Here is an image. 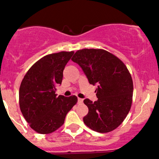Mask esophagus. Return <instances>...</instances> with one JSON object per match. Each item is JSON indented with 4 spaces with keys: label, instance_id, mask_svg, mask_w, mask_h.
<instances>
[{
    "label": "esophagus",
    "instance_id": "34e87169",
    "mask_svg": "<svg viewBox=\"0 0 159 159\" xmlns=\"http://www.w3.org/2000/svg\"><path fill=\"white\" fill-rule=\"evenodd\" d=\"M78 102H79V103H81L82 102H83V99H82V98H78Z\"/></svg>",
    "mask_w": 159,
    "mask_h": 159
}]
</instances>
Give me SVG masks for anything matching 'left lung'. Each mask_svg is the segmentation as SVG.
<instances>
[{"label": "left lung", "instance_id": "left-lung-1", "mask_svg": "<svg viewBox=\"0 0 159 159\" xmlns=\"http://www.w3.org/2000/svg\"><path fill=\"white\" fill-rule=\"evenodd\" d=\"M72 61L81 66L90 84L97 85V101L84 100L89 109L84 123L97 132L114 130L123 123L132 106L133 81L127 67L103 49L78 50Z\"/></svg>", "mask_w": 159, "mask_h": 159}]
</instances>
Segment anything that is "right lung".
Listing matches in <instances>:
<instances>
[{
    "mask_svg": "<svg viewBox=\"0 0 159 159\" xmlns=\"http://www.w3.org/2000/svg\"><path fill=\"white\" fill-rule=\"evenodd\" d=\"M74 52L48 54L27 71L19 88V106L30 126L40 134L52 133L64 123L67 113L77 103L75 96L55 94L63 72Z\"/></svg>",
    "mask_w": 159,
    "mask_h": 159,
    "instance_id": "obj_1",
    "label": "right lung"
}]
</instances>
